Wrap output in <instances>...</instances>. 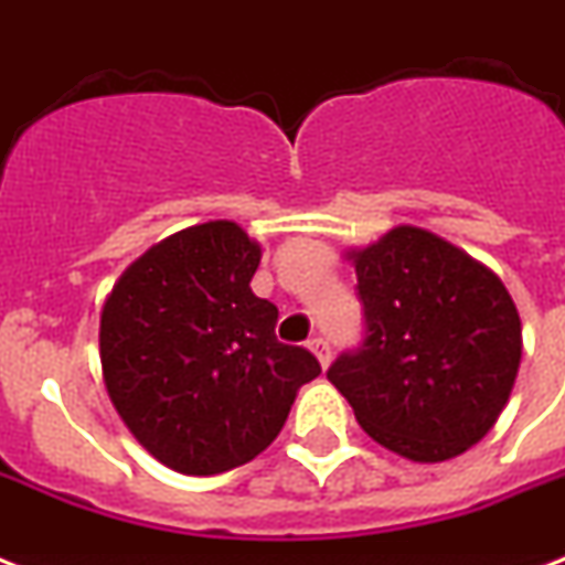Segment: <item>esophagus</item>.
Here are the masks:
<instances>
[{"instance_id": "esophagus-1", "label": "esophagus", "mask_w": 565, "mask_h": 565, "mask_svg": "<svg viewBox=\"0 0 565 565\" xmlns=\"http://www.w3.org/2000/svg\"><path fill=\"white\" fill-rule=\"evenodd\" d=\"M308 349L313 354H317L319 366L326 370L328 363H331V345H328V340H322V337H313V340H310V343H308Z\"/></svg>"}]
</instances>
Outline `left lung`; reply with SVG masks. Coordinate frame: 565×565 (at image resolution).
I'll return each mask as SVG.
<instances>
[{
  "instance_id": "1",
  "label": "left lung",
  "mask_w": 565,
  "mask_h": 565,
  "mask_svg": "<svg viewBox=\"0 0 565 565\" xmlns=\"http://www.w3.org/2000/svg\"><path fill=\"white\" fill-rule=\"evenodd\" d=\"M345 257L358 273L366 340L328 370L375 443L443 463L481 443L504 411L522 319L490 266L416 225Z\"/></svg>"
}]
</instances>
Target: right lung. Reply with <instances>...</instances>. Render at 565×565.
Segmentation results:
<instances>
[{
	"label": "right lung",
	"instance_id": "right-lung-1",
	"mask_svg": "<svg viewBox=\"0 0 565 565\" xmlns=\"http://www.w3.org/2000/svg\"><path fill=\"white\" fill-rule=\"evenodd\" d=\"M260 255L237 222L190 225L137 257L102 305L110 402L137 443L181 475L255 460L319 375L308 349L278 343V308L252 292Z\"/></svg>",
	"mask_w": 565,
	"mask_h": 565
}]
</instances>
